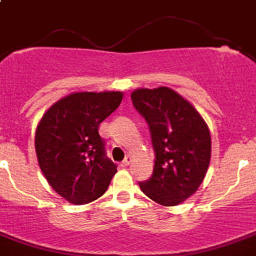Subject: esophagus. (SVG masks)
Masks as SVG:
<instances>
[{"label":"esophagus","instance_id":"1","mask_svg":"<svg viewBox=\"0 0 256 256\" xmlns=\"http://www.w3.org/2000/svg\"><path fill=\"white\" fill-rule=\"evenodd\" d=\"M131 163V156H128L125 158V160H122V163H121V166H124V167H126V166H128Z\"/></svg>","mask_w":256,"mask_h":256}]
</instances>
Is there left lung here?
Returning a JSON list of instances; mask_svg holds the SVG:
<instances>
[{
	"instance_id": "1",
	"label": "left lung",
	"mask_w": 256,
	"mask_h": 256,
	"mask_svg": "<svg viewBox=\"0 0 256 256\" xmlns=\"http://www.w3.org/2000/svg\"><path fill=\"white\" fill-rule=\"evenodd\" d=\"M131 100L149 125L156 152L153 174L140 188L160 206H177L194 194L208 171V126L190 102L167 86L135 89Z\"/></svg>"
}]
</instances>
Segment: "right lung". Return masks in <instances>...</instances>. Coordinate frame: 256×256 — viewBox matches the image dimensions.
Here are the masks:
<instances>
[{"label": "right lung", "instance_id": "1", "mask_svg": "<svg viewBox=\"0 0 256 256\" xmlns=\"http://www.w3.org/2000/svg\"><path fill=\"white\" fill-rule=\"evenodd\" d=\"M122 96V92L71 93L50 107L36 126L39 167L52 188L72 204L102 196L117 172L98 128Z\"/></svg>", "mask_w": 256, "mask_h": 256}]
</instances>
